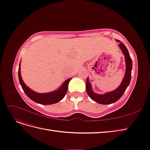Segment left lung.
<instances>
[{
  "instance_id": "left-lung-1",
  "label": "left lung",
  "mask_w": 150,
  "mask_h": 150,
  "mask_svg": "<svg viewBox=\"0 0 150 150\" xmlns=\"http://www.w3.org/2000/svg\"><path fill=\"white\" fill-rule=\"evenodd\" d=\"M120 42L119 40H117ZM119 47L121 48L123 54L125 55L126 63V71L124 78L121 83L120 86L117 89L110 92H107L105 94H97L92 91L91 85L89 82V78L87 77L86 80V92L87 94L91 97V99L95 102L100 104H111L119 100L121 97L124 94L127 87L128 86L132 77V60L130 54L128 53V50L126 46L122 43H119Z\"/></svg>"
}]
</instances>
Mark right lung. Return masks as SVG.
I'll list each match as a JSON object with an SVG mask.
<instances>
[{
    "label": "right lung",
    "mask_w": 150,
    "mask_h": 150,
    "mask_svg": "<svg viewBox=\"0 0 150 150\" xmlns=\"http://www.w3.org/2000/svg\"><path fill=\"white\" fill-rule=\"evenodd\" d=\"M18 73L20 84L21 85L26 95L33 101L43 105H50L56 104V103H57L63 99L65 96L67 91H68L69 82L71 79V78H69L68 80H66L63 84V85L61 86L60 88L58 89L57 91L53 92L45 93V94H39V93H37L33 91L32 90H31L23 82L22 79L21 74H20V64H19Z\"/></svg>",
    "instance_id": "add662e5"
}]
</instances>
